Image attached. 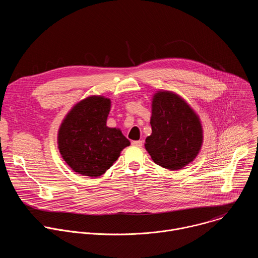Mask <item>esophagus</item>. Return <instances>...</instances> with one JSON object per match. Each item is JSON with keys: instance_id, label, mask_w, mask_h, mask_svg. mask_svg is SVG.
Masks as SVG:
<instances>
[{"instance_id": "esophagus-1", "label": "esophagus", "mask_w": 258, "mask_h": 258, "mask_svg": "<svg viewBox=\"0 0 258 258\" xmlns=\"http://www.w3.org/2000/svg\"><path fill=\"white\" fill-rule=\"evenodd\" d=\"M132 145L136 146V147H142L143 146V141H133Z\"/></svg>"}]
</instances>
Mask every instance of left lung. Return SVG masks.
<instances>
[{
  "label": "left lung",
  "mask_w": 258,
  "mask_h": 258,
  "mask_svg": "<svg viewBox=\"0 0 258 258\" xmlns=\"http://www.w3.org/2000/svg\"><path fill=\"white\" fill-rule=\"evenodd\" d=\"M152 135L145 148L159 166L178 170L189 164L199 154L203 143V128L199 116L178 95L163 91L152 102Z\"/></svg>",
  "instance_id": "1"
}]
</instances>
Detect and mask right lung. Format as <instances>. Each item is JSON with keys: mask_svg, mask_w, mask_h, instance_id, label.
Wrapping results in <instances>:
<instances>
[{"mask_svg": "<svg viewBox=\"0 0 258 258\" xmlns=\"http://www.w3.org/2000/svg\"><path fill=\"white\" fill-rule=\"evenodd\" d=\"M110 100L91 96L82 100L63 119L57 137L66 163L79 174L97 177L105 173L130 141L119 130L106 125Z\"/></svg>", "mask_w": 258, "mask_h": 258, "instance_id": "right-lung-1", "label": "right lung"}]
</instances>
